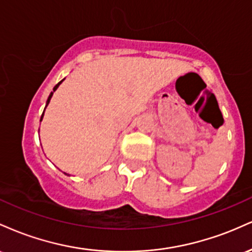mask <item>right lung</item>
<instances>
[{
  "instance_id": "add662e5",
  "label": "right lung",
  "mask_w": 252,
  "mask_h": 252,
  "mask_svg": "<svg viewBox=\"0 0 252 252\" xmlns=\"http://www.w3.org/2000/svg\"><path fill=\"white\" fill-rule=\"evenodd\" d=\"M63 80H62V82H63ZM62 82H59V83H58V84H57V85H56V86H54L53 91H56V90L58 89V86H59V85H60V84H62ZM52 96H53V92H51V94H50V96H48V99H47V102H46V106H47V105H48V103H50V100H51V98H52ZM46 106H45V109H46ZM43 111H45V110H43ZM42 116H43V112H42ZM42 116H41V120H42ZM41 120H40V121H41Z\"/></svg>"
}]
</instances>
